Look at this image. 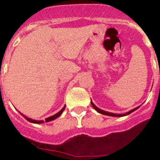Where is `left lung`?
I'll use <instances>...</instances> for the list:
<instances>
[{
    "label": "left lung",
    "mask_w": 160,
    "mask_h": 160,
    "mask_svg": "<svg viewBox=\"0 0 160 160\" xmlns=\"http://www.w3.org/2000/svg\"><path fill=\"white\" fill-rule=\"evenodd\" d=\"M91 105H92V107H94V109H95L96 111H98V113H100V114H105V115H109V116H114V117H122V116H125V115H128V114H131V112H133V111H135V110H137V109L139 107H136V108L133 109V110H131V111H128V113H126V114H114V113H110V112H107V111H102V110H101V109L98 108L97 107H96L95 105H94V103H93V102L91 101Z\"/></svg>",
    "instance_id": "left-lung-1"
}]
</instances>
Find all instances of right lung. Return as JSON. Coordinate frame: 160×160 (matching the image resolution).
<instances>
[{"label":"right lung","instance_id":"1","mask_svg":"<svg viewBox=\"0 0 160 160\" xmlns=\"http://www.w3.org/2000/svg\"><path fill=\"white\" fill-rule=\"evenodd\" d=\"M65 107H63V108L62 109V110H61V111H59L58 113H57V114H55L54 115H53V116L49 117V118H46V122H49V121H52V120L55 119V118H57L58 117L60 116L61 114H62V113L63 112V111H64ZM21 114H22V115H23V114H22V113H21ZM23 116H24V118H25V119H27L28 121H29V122H33V123H42V122H43V120H42V121H38V120H33V119H32V118H28V117L25 116V115H23Z\"/></svg>","mask_w":160,"mask_h":160}]
</instances>
